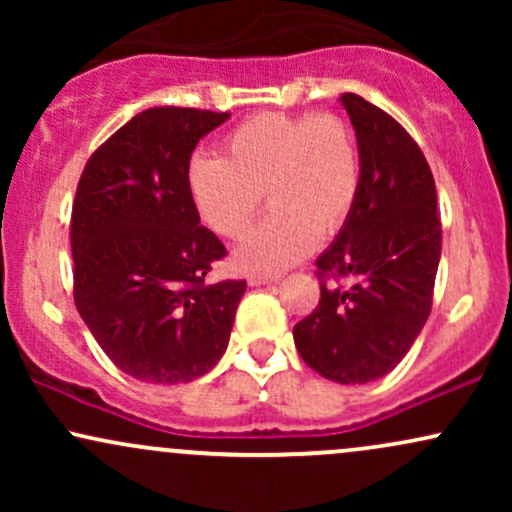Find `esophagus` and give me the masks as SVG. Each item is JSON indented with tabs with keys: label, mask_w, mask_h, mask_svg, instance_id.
Wrapping results in <instances>:
<instances>
[{
	"label": "esophagus",
	"mask_w": 512,
	"mask_h": 512,
	"mask_svg": "<svg viewBox=\"0 0 512 512\" xmlns=\"http://www.w3.org/2000/svg\"><path fill=\"white\" fill-rule=\"evenodd\" d=\"M274 276H267V274H250L248 276V284L250 286H267V284H274Z\"/></svg>",
	"instance_id": "1"
}]
</instances>
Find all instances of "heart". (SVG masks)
Here are the masks:
<instances>
[{"label":"heart","instance_id":"heart-1","mask_svg":"<svg viewBox=\"0 0 512 512\" xmlns=\"http://www.w3.org/2000/svg\"><path fill=\"white\" fill-rule=\"evenodd\" d=\"M187 195L207 228L248 231L267 197L272 214L233 252L243 272H279L334 236L358 195V151L334 115L262 113L233 129L219 156L187 163Z\"/></svg>","mask_w":512,"mask_h":512}]
</instances>
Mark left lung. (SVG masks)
<instances>
[{"instance_id":"left-lung-1","label":"left lung","mask_w":512,"mask_h":512,"mask_svg":"<svg viewBox=\"0 0 512 512\" xmlns=\"http://www.w3.org/2000/svg\"><path fill=\"white\" fill-rule=\"evenodd\" d=\"M356 132L358 195L317 257L320 303L293 327L298 354L339 385L383 378L407 356L431 313L440 262L436 182L399 122L356 93L339 98Z\"/></svg>"}]
</instances>
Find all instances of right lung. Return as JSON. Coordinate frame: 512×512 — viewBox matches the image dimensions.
Returning <instances> with one entry per match:
<instances>
[{
	"label": "right lung",
	"instance_id": "obj_1",
	"mask_svg": "<svg viewBox=\"0 0 512 512\" xmlns=\"http://www.w3.org/2000/svg\"><path fill=\"white\" fill-rule=\"evenodd\" d=\"M228 117L144 110L88 158L76 187V310L110 361L142 383H192L231 339L245 281L204 284L226 248L187 195L192 151Z\"/></svg>",
	"mask_w": 512,
	"mask_h": 512
}]
</instances>
